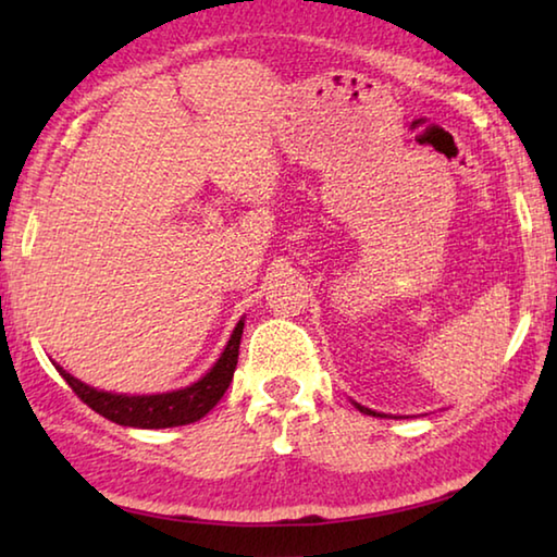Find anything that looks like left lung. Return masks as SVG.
<instances>
[{"mask_svg": "<svg viewBox=\"0 0 557 557\" xmlns=\"http://www.w3.org/2000/svg\"><path fill=\"white\" fill-rule=\"evenodd\" d=\"M352 405H355V407H358L362 414H370V417H385V414H380V412H372V409H368V407H362V405H358V403H352Z\"/></svg>", "mask_w": 557, "mask_h": 557, "instance_id": "1", "label": "left lung"}]
</instances>
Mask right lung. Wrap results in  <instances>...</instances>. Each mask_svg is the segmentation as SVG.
Returning a JSON list of instances; mask_svg holds the SVG:
<instances>
[{"mask_svg":"<svg viewBox=\"0 0 557 557\" xmlns=\"http://www.w3.org/2000/svg\"><path fill=\"white\" fill-rule=\"evenodd\" d=\"M244 333V321L236 323L230 343L224 352L219 355L214 368L202 380L185 389L165 392V395H113V392L94 389L84 382L71 377L66 370L59 368L61 377L69 382V387L100 417L111 419L121 426H138V430H165V426L193 424L202 419L219 399L224 397L226 387L234 377L236 360H239V343Z\"/></svg>","mask_w":557,"mask_h":557,"instance_id":"1","label":"right lung"}]
</instances>
